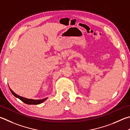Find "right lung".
Instances as JSON below:
<instances>
[{
  "label": "right lung",
  "instance_id": "1",
  "mask_svg": "<svg viewBox=\"0 0 130 130\" xmlns=\"http://www.w3.org/2000/svg\"><path fill=\"white\" fill-rule=\"evenodd\" d=\"M9 89H10V91L12 93V94L13 95L15 96V97L20 99V100L22 101V102H23L24 103H26V104H28V105H39V104H40V103L44 102L45 101H46L47 99H48V98L42 99V100H32V99H28V98L23 97V96H21L20 95H18V94H16L15 93H14V92L10 88H9Z\"/></svg>",
  "mask_w": 130,
  "mask_h": 130
}]
</instances>
